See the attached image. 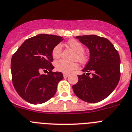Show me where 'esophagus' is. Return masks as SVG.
<instances>
[{
	"instance_id": "34e87169",
	"label": "esophagus",
	"mask_w": 132,
	"mask_h": 132,
	"mask_svg": "<svg viewBox=\"0 0 132 132\" xmlns=\"http://www.w3.org/2000/svg\"><path fill=\"white\" fill-rule=\"evenodd\" d=\"M63 76H64V78H67V77H68L69 75H68V74H64V75H63Z\"/></svg>"
}]
</instances>
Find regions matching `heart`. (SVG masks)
<instances>
[{"instance_id": "heart-1", "label": "heart", "mask_w": 132, "mask_h": 132, "mask_svg": "<svg viewBox=\"0 0 132 132\" xmlns=\"http://www.w3.org/2000/svg\"><path fill=\"white\" fill-rule=\"evenodd\" d=\"M68 45L75 52L73 56L74 60H77L81 64H85L87 62L88 57L87 54L84 52L85 47L82 44L76 39H70L68 42ZM62 52V45L61 44H57L54 46L52 52V55L54 59L60 57ZM78 67V64L76 62H67L63 60L56 61L55 62V68L57 71L63 72L64 74H69L72 72Z\"/></svg>"}]
</instances>
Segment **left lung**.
<instances>
[{
  "label": "left lung",
  "mask_w": 132,
  "mask_h": 132,
  "mask_svg": "<svg viewBox=\"0 0 132 132\" xmlns=\"http://www.w3.org/2000/svg\"><path fill=\"white\" fill-rule=\"evenodd\" d=\"M90 51V59L73 85L75 95L84 101L97 103L107 98L117 87L120 78V57L113 45L105 37L95 35L77 36ZM92 72L93 76H88Z\"/></svg>",
  "instance_id": "1"
}]
</instances>
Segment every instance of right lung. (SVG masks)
Returning <instances> with one entry per match:
<instances>
[{
    "mask_svg": "<svg viewBox=\"0 0 132 132\" xmlns=\"http://www.w3.org/2000/svg\"><path fill=\"white\" fill-rule=\"evenodd\" d=\"M63 40L60 36L39 34L23 42L11 58L13 86L29 103L42 104L54 96L62 73L53 72V48ZM42 71L47 74L41 75Z\"/></svg>",
    "mask_w": 132,
    "mask_h": 132,
    "instance_id": "right-lung-1",
    "label": "right lung"
}]
</instances>
